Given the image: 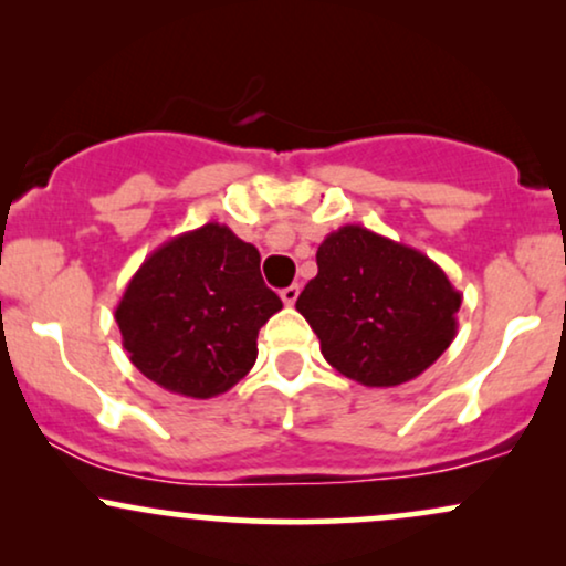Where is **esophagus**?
<instances>
[{
	"label": "esophagus",
	"instance_id": "obj_1",
	"mask_svg": "<svg viewBox=\"0 0 566 566\" xmlns=\"http://www.w3.org/2000/svg\"><path fill=\"white\" fill-rule=\"evenodd\" d=\"M279 295H282L284 305H292L297 301V295H301V287H297V284H290V287H284L282 292H279Z\"/></svg>",
	"mask_w": 566,
	"mask_h": 566
}]
</instances>
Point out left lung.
I'll return each mask as SVG.
<instances>
[{"label": "left lung", "mask_w": 566, "mask_h": 566, "mask_svg": "<svg viewBox=\"0 0 566 566\" xmlns=\"http://www.w3.org/2000/svg\"><path fill=\"white\" fill-rule=\"evenodd\" d=\"M316 265L295 308L319 337L324 359L361 386L418 378L458 335L463 295L415 247L340 226L319 244Z\"/></svg>", "instance_id": "obj_1"}]
</instances>
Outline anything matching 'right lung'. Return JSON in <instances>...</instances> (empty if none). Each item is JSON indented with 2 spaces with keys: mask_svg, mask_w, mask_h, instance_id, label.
<instances>
[{
  "mask_svg": "<svg viewBox=\"0 0 566 566\" xmlns=\"http://www.w3.org/2000/svg\"><path fill=\"white\" fill-rule=\"evenodd\" d=\"M279 308L261 276V252L229 226L205 223L140 263L114 316L129 361L148 380L212 399L250 373L258 333Z\"/></svg>",
  "mask_w": 566,
  "mask_h": 566,
  "instance_id": "right-lung-1",
  "label": "right lung"
}]
</instances>
